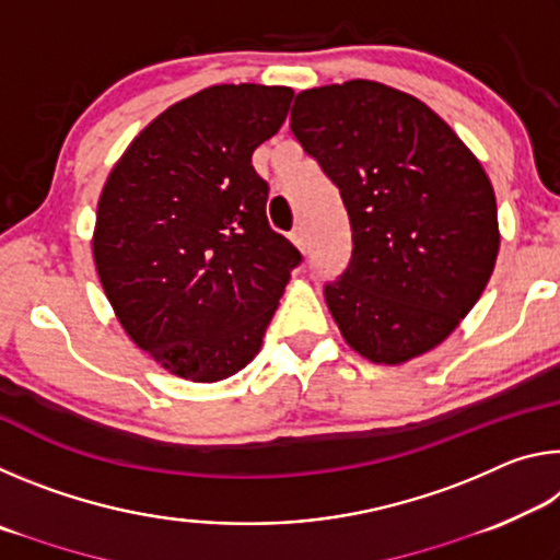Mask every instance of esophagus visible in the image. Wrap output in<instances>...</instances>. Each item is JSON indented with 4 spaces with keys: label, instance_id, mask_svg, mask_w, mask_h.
Wrapping results in <instances>:
<instances>
[{
    "label": "esophagus",
    "instance_id": "34e87169",
    "mask_svg": "<svg viewBox=\"0 0 560 560\" xmlns=\"http://www.w3.org/2000/svg\"><path fill=\"white\" fill-rule=\"evenodd\" d=\"M291 242H293V246H296L299 252H306L308 249V236H306V232L301 230V226H299V230L291 232Z\"/></svg>",
    "mask_w": 560,
    "mask_h": 560
}]
</instances>
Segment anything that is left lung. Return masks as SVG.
I'll return each mask as SVG.
<instances>
[{
  "label": "left lung",
  "instance_id": "obj_1",
  "mask_svg": "<svg viewBox=\"0 0 560 560\" xmlns=\"http://www.w3.org/2000/svg\"><path fill=\"white\" fill-rule=\"evenodd\" d=\"M291 130L353 226V257L326 287L340 336L377 365L438 348L499 254L497 197L477 155L428 103L365 79L301 91Z\"/></svg>",
  "mask_w": 560,
  "mask_h": 560
}]
</instances>
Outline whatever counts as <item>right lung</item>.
Listing matches in <instances>:
<instances>
[{
	"label": "right lung",
	"mask_w": 560,
	"mask_h": 560,
	"mask_svg": "<svg viewBox=\"0 0 560 560\" xmlns=\"http://www.w3.org/2000/svg\"><path fill=\"white\" fill-rule=\"evenodd\" d=\"M289 86L220 83L165 108L101 189L93 261L138 348L189 383L259 353L301 254L267 222L252 153L287 120Z\"/></svg>",
	"instance_id": "right-lung-1"
}]
</instances>
